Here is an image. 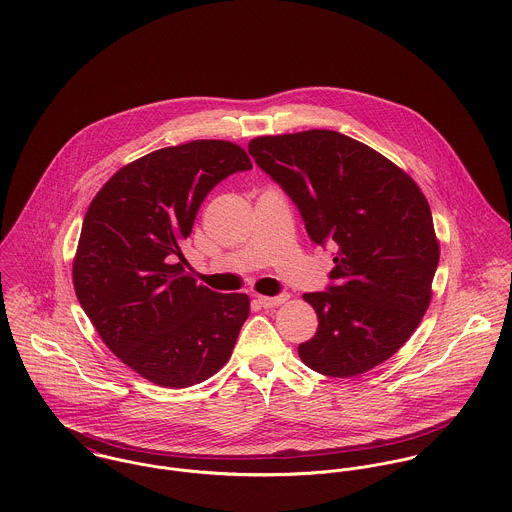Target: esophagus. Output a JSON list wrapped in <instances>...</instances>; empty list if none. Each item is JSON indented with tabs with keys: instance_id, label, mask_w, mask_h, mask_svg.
Here are the masks:
<instances>
[{
	"instance_id": "esophagus-1",
	"label": "esophagus",
	"mask_w": 512,
	"mask_h": 512,
	"mask_svg": "<svg viewBox=\"0 0 512 512\" xmlns=\"http://www.w3.org/2000/svg\"><path fill=\"white\" fill-rule=\"evenodd\" d=\"M287 299H289V295L283 293V295H277V297H257V303L263 308H273L283 305Z\"/></svg>"
}]
</instances>
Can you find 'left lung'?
Returning a JSON list of instances; mask_svg holds the SVG:
<instances>
[{
	"mask_svg": "<svg viewBox=\"0 0 512 512\" xmlns=\"http://www.w3.org/2000/svg\"><path fill=\"white\" fill-rule=\"evenodd\" d=\"M249 154L297 205L310 241L334 251L326 291L305 295L318 328L299 344L301 360L352 378L394 356L427 310L439 263L421 190L388 158L334 130L261 136Z\"/></svg>",
	"mask_w": 512,
	"mask_h": 512,
	"instance_id": "1",
	"label": "left lung"
}]
</instances>
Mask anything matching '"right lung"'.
<instances>
[{
    "label": "right lung",
    "instance_id": "1",
    "mask_svg": "<svg viewBox=\"0 0 512 512\" xmlns=\"http://www.w3.org/2000/svg\"><path fill=\"white\" fill-rule=\"evenodd\" d=\"M251 168L237 144L194 140L120 168L89 205L73 263L77 299L104 344L158 386L213 376L249 316L247 295L198 285L178 259L207 194Z\"/></svg>",
    "mask_w": 512,
    "mask_h": 512
}]
</instances>
